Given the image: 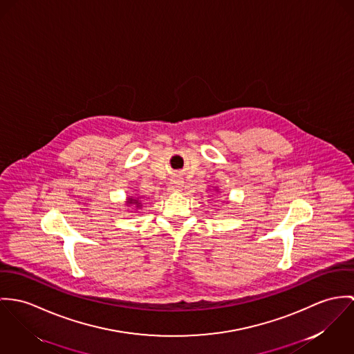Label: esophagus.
Wrapping results in <instances>:
<instances>
[{
  "label": "esophagus",
  "instance_id": "34e87169",
  "mask_svg": "<svg viewBox=\"0 0 354 354\" xmlns=\"http://www.w3.org/2000/svg\"><path fill=\"white\" fill-rule=\"evenodd\" d=\"M183 189V180L182 179H174L168 187V190L171 193H175V192H180Z\"/></svg>",
  "mask_w": 354,
  "mask_h": 354
}]
</instances>
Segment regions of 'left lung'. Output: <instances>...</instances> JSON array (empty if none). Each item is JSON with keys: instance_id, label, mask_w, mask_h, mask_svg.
<instances>
[{"instance_id": "left-lung-1", "label": "left lung", "mask_w": 354, "mask_h": 354, "mask_svg": "<svg viewBox=\"0 0 354 354\" xmlns=\"http://www.w3.org/2000/svg\"><path fill=\"white\" fill-rule=\"evenodd\" d=\"M214 190H216V192H218V189H217V187H216V189H214Z\"/></svg>"}]
</instances>
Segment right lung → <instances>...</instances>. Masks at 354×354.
<instances>
[{
    "label": "right lung",
    "instance_id": "right-lung-1",
    "mask_svg": "<svg viewBox=\"0 0 354 354\" xmlns=\"http://www.w3.org/2000/svg\"><path fill=\"white\" fill-rule=\"evenodd\" d=\"M124 205H126L127 207L134 206V207H136V210H138V209H141V207H142V203H141V201H140V196H138V198L134 196H127V198H126V201H124Z\"/></svg>",
    "mask_w": 354,
    "mask_h": 354
}]
</instances>
